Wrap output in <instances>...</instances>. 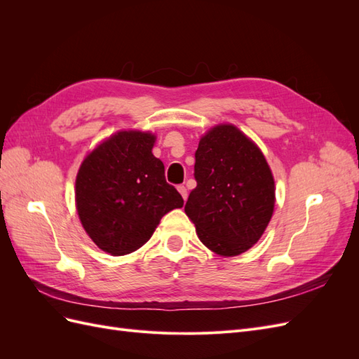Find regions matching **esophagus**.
I'll return each mask as SVG.
<instances>
[{"label": "esophagus", "instance_id": "obj_1", "mask_svg": "<svg viewBox=\"0 0 359 359\" xmlns=\"http://www.w3.org/2000/svg\"><path fill=\"white\" fill-rule=\"evenodd\" d=\"M178 191H180V194L182 196V199L186 201L187 199V189L184 187V186H178Z\"/></svg>", "mask_w": 359, "mask_h": 359}]
</instances>
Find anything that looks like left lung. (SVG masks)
<instances>
[{
	"instance_id": "left-lung-1",
	"label": "left lung",
	"mask_w": 359,
	"mask_h": 359,
	"mask_svg": "<svg viewBox=\"0 0 359 359\" xmlns=\"http://www.w3.org/2000/svg\"><path fill=\"white\" fill-rule=\"evenodd\" d=\"M194 157L198 186L184 211L201 243L224 257L247 252L264 235L276 205L264 153L236 126L222 123L202 135Z\"/></svg>"
}]
</instances>
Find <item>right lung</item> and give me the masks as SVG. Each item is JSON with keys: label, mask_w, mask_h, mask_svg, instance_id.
I'll return each mask as SVG.
<instances>
[{"label": "right lung", "mask_w": 359, "mask_h": 359, "mask_svg": "<svg viewBox=\"0 0 359 359\" xmlns=\"http://www.w3.org/2000/svg\"><path fill=\"white\" fill-rule=\"evenodd\" d=\"M156 139L151 132L119 130L86 154L76 175L82 227L112 256L136 252L153 236L163 215L184 205L166 182L165 165L153 154Z\"/></svg>", "instance_id": "right-lung-1"}]
</instances>
